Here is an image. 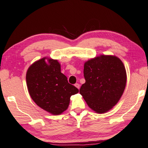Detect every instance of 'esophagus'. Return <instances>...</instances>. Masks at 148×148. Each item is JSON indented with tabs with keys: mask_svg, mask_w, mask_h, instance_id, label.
I'll list each match as a JSON object with an SVG mask.
<instances>
[{
	"mask_svg": "<svg viewBox=\"0 0 148 148\" xmlns=\"http://www.w3.org/2000/svg\"><path fill=\"white\" fill-rule=\"evenodd\" d=\"M74 85H75V87H77V88H78V89H79L80 85H79V83H76V84H75Z\"/></svg>",
	"mask_w": 148,
	"mask_h": 148,
	"instance_id": "esophagus-1",
	"label": "esophagus"
}]
</instances>
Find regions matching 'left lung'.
Instances as JSON below:
<instances>
[{
    "label": "left lung",
    "mask_w": 148,
    "mask_h": 148,
    "mask_svg": "<svg viewBox=\"0 0 148 148\" xmlns=\"http://www.w3.org/2000/svg\"><path fill=\"white\" fill-rule=\"evenodd\" d=\"M85 83L79 93L88 107L98 113H104L116 105L124 91L127 75L119 58L101 55L84 64Z\"/></svg>",
    "instance_id": "obj_1"
}]
</instances>
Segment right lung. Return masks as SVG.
<instances>
[{
	"mask_svg": "<svg viewBox=\"0 0 148 148\" xmlns=\"http://www.w3.org/2000/svg\"><path fill=\"white\" fill-rule=\"evenodd\" d=\"M42 58L29 67L26 83L32 100L37 106L50 113L58 115L67 109L72 95L79 90L68 82L61 72L58 60Z\"/></svg>",
	"mask_w": 148,
	"mask_h": 148,
	"instance_id": "obj_1",
	"label": "right lung"
}]
</instances>
